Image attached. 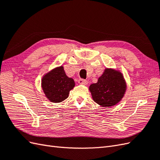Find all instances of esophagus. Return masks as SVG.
Masks as SVG:
<instances>
[{
	"mask_svg": "<svg viewBox=\"0 0 160 160\" xmlns=\"http://www.w3.org/2000/svg\"><path fill=\"white\" fill-rule=\"evenodd\" d=\"M78 83L81 85H88V81L87 80H85V79H80L79 81H78Z\"/></svg>",
	"mask_w": 160,
	"mask_h": 160,
	"instance_id": "34e87169",
	"label": "esophagus"
}]
</instances>
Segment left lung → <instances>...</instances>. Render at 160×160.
<instances>
[{
  "mask_svg": "<svg viewBox=\"0 0 160 160\" xmlns=\"http://www.w3.org/2000/svg\"><path fill=\"white\" fill-rule=\"evenodd\" d=\"M92 98L101 107H112L122 99L127 89L126 82L119 70L106 68L96 83L90 85Z\"/></svg>",
  "mask_w": 160,
  "mask_h": 160,
  "instance_id": "1",
  "label": "left lung"
}]
</instances>
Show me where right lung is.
I'll return each instance as SVG.
<instances>
[{
  "label": "right lung",
  "instance_id": "1",
  "mask_svg": "<svg viewBox=\"0 0 160 160\" xmlns=\"http://www.w3.org/2000/svg\"><path fill=\"white\" fill-rule=\"evenodd\" d=\"M75 85L74 80L67 76L62 66L47 72L41 79L42 91L52 103H60L66 99Z\"/></svg>",
  "mask_w": 160,
  "mask_h": 160
}]
</instances>
